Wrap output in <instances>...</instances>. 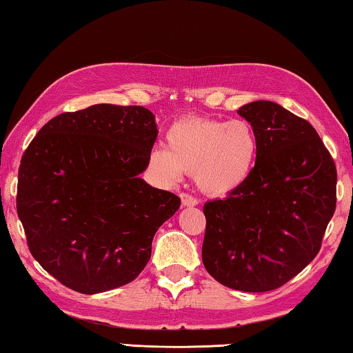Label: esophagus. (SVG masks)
Here are the masks:
<instances>
[{
  "label": "esophagus",
  "instance_id": "obj_1",
  "mask_svg": "<svg viewBox=\"0 0 353 353\" xmlns=\"http://www.w3.org/2000/svg\"><path fill=\"white\" fill-rule=\"evenodd\" d=\"M181 201H182V205L183 207H194V205H198V199H196L194 196L188 194V193H182L181 194Z\"/></svg>",
  "mask_w": 353,
  "mask_h": 353
}]
</instances>
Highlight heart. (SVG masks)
Returning a JSON list of instances; mask_svg holds the SVG:
<instances>
[{
    "label": "heart",
    "mask_w": 353,
    "mask_h": 353,
    "mask_svg": "<svg viewBox=\"0 0 353 353\" xmlns=\"http://www.w3.org/2000/svg\"><path fill=\"white\" fill-rule=\"evenodd\" d=\"M260 143L244 119L187 117L166 130V148H155L151 163L170 181L193 171L207 194H229L248 181L259 159Z\"/></svg>",
    "instance_id": "heart-1"
}]
</instances>
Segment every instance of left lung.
Instances as JSON below:
<instances>
[{"label":"left lung","mask_w":353,"mask_h":353,"mask_svg":"<svg viewBox=\"0 0 353 353\" xmlns=\"http://www.w3.org/2000/svg\"><path fill=\"white\" fill-rule=\"evenodd\" d=\"M238 113L255 129L259 159L240 188L204 205L202 261L221 285L265 292L318 255L336 208V166L312 124L282 105L254 101Z\"/></svg>","instance_id":"obj_1"}]
</instances>
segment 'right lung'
Wrapping results in <instances>:
<instances>
[{
	"instance_id": "add662e5",
	"label": "right lung",
	"mask_w": 353,
	"mask_h": 353,
	"mask_svg": "<svg viewBox=\"0 0 353 353\" xmlns=\"http://www.w3.org/2000/svg\"><path fill=\"white\" fill-rule=\"evenodd\" d=\"M157 134L145 107L97 104L54 117L29 143L17 213L34 259L67 288L98 294L145 270L155 232L181 207L139 176Z\"/></svg>"
}]
</instances>
